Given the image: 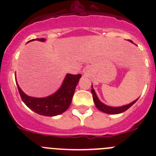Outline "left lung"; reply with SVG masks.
<instances>
[{
    "mask_svg": "<svg viewBox=\"0 0 156 156\" xmlns=\"http://www.w3.org/2000/svg\"><path fill=\"white\" fill-rule=\"evenodd\" d=\"M130 42L133 43V41H129ZM91 93L93 94V99H94V102L95 106L97 107V108L100 111L103 112L107 114H119V113H122L123 112L126 111L129 108H130L133 104H134L136 101H137V99H136L135 101H133V102L129 103V104L126 105H123L121 106V107H111V106H108L106 105L103 104L101 101L98 99V98L97 94L95 93L94 90L93 86L91 87Z\"/></svg>",
    "mask_w": 156,
    "mask_h": 156,
    "instance_id": "obj_1",
    "label": "left lung"
}]
</instances>
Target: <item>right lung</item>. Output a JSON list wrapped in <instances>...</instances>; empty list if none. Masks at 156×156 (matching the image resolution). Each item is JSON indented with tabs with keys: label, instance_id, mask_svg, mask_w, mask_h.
<instances>
[{
	"label": "right lung",
	"instance_id": "right-lung-1",
	"mask_svg": "<svg viewBox=\"0 0 156 156\" xmlns=\"http://www.w3.org/2000/svg\"><path fill=\"white\" fill-rule=\"evenodd\" d=\"M36 40L42 42L45 41L44 38H37ZM80 77V74L73 75L68 73L66 76L61 87L55 93L48 97L41 98L30 97L21 90L18 83L17 87L22 100L28 108L41 115L55 116L63 113L69 108L72 102L76 87Z\"/></svg>",
	"mask_w": 156,
	"mask_h": 156
}]
</instances>
